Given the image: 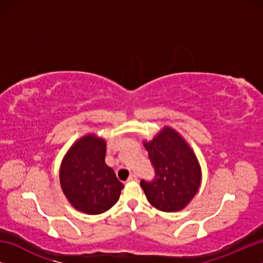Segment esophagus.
Listing matches in <instances>:
<instances>
[{
	"mask_svg": "<svg viewBox=\"0 0 263 263\" xmlns=\"http://www.w3.org/2000/svg\"><path fill=\"white\" fill-rule=\"evenodd\" d=\"M128 182H137L138 181V175L136 174H132L130 177H128Z\"/></svg>",
	"mask_w": 263,
	"mask_h": 263,
	"instance_id": "34e87169",
	"label": "esophagus"
}]
</instances>
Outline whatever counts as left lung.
<instances>
[{"instance_id":"obj_1","label":"left lung","mask_w":263,"mask_h":263,"mask_svg":"<svg viewBox=\"0 0 263 263\" xmlns=\"http://www.w3.org/2000/svg\"><path fill=\"white\" fill-rule=\"evenodd\" d=\"M142 144L155 169L154 181L140 182L147 201L163 212L183 210L202 181L201 164L194 149L171 126H163L152 140Z\"/></svg>"}]
</instances>
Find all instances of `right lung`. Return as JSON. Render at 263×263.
Returning a JSON list of instances; mask_svg holds the SVG:
<instances>
[{
  "mask_svg": "<svg viewBox=\"0 0 263 263\" xmlns=\"http://www.w3.org/2000/svg\"><path fill=\"white\" fill-rule=\"evenodd\" d=\"M106 141L95 133L82 136L70 146L60 164L62 193L74 209L100 215L112 208L124 184L105 163Z\"/></svg>",
  "mask_w": 263,
  "mask_h": 263,
  "instance_id": "obj_1",
  "label": "right lung"
}]
</instances>
